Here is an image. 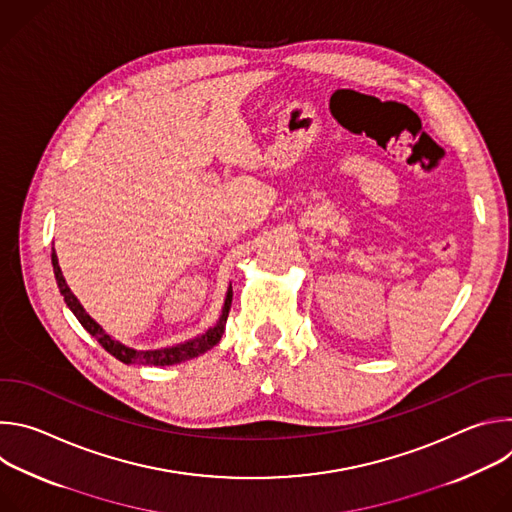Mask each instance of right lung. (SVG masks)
<instances>
[{"label": "right lung", "mask_w": 512, "mask_h": 512, "mask_svg": "<svg viewBox=\"0 0 512 512\" xmlns=\"http://www.w3.org/2000/svg\"><path fill=\"white\" fill-rule=\"evenodd\" d=\"M52 267H54V277H56V283H58V289L60 294L64 296V302L66 306L72 310V314L77 316V320L81 322V326L97 338V342L109 352L113 354L117 360L125 362V364H133V362H139V364H154V367H168V364H178V362H184V360H190L198 354H204L208 348H212L218 340H221L223 332H225V326H227V318H229V310H231V302H233V289H229L227 294V300H225V308H223V316L221 320H218V324L210 330H206L202 336L194 338V340H188V342H182V344H176V346H170V348H158V350H133V348H127L123 346L121 342L113 340L109 334L103 332V328L83 310V306L79 304V300L72 296V291L68 289L62 273H60V267H58V259H56V253L52 249Z\"/></svg>", "instance_id": "right-lung-1"}]
</instances>
